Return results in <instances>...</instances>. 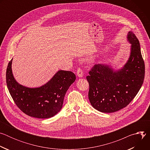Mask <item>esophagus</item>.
I'll use <instances>...</instances> for the list:
<instances>
[{"label":"esophagus","instance_id":"obj_1","mask_svg":"<svg viewBox=\"0 0 150 150\" xmlns=\"http://www.w3.org/2000/svg\"><path fill=\"white\" fill-rule=\"evenodd\" d=\"M76 75H78V77L81 78L83 76V71L81 68H78L77 71H76Z\"/></svg>","mask_w":150,"mask_h":150}]
</instances>
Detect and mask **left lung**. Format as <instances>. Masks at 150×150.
<instances>
[{
    "instance_id": "8db88e82",
    "label": "left lung",
    "mask_w": 150,
    "mask_h": 150,
    "mask_svg": "<svg viewBox=\"0 0 150 150\" xmlns=\"http://www.w3.org/2000/svg\"><path fill=\"white\" fill-rule=\"evenodd\" d=\"M129 59L121 69L115 71L104 64L95 65L86 78L90 88L88 98L94 109L103 113H113L127 106L136 96L144 82L145 64L139 42L129 31Z\"/></svg>"
}]
</instances>
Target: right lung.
Here are the masks:
<instances>
[{"instance_id": "1", "label": "right lung", "mask_w": 150, "mask_h": 150, "mask_svg": "<svg viewBox=\"0 0 150 150\" xmlns=\"http://www.w3.org/2000/svg\"><path fill=\"white\" fill-rule=\"evenodd\" d=\"M12 59L8 63L6 79L9 93L18 108L35 118L46 119L56 115L62 108L67 91L75 81L74 73L60 70L41 87L28 88L15 79L12 72Z\"/></svg>"}]
</instances>
